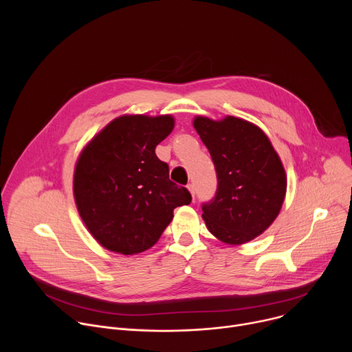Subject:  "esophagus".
<instances>
[{"mask_svg": "<svg viewBox=\"0 0 352 352\" xmlns=\"http://www.w3.org/2000/svg\"><path fill=\"white\" fill-rule=\"evenodd\" d=\"M188 190H189V192H190V195H192V197H193V199H195V186H193V185H192V184H189V185H188Z\"/></svg>", "mask_w": 352, "mask_h": 352, "instance_id": "1", "label": "esophagus"}]
</instances>
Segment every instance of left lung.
<instances>
[{
  "label": "left lung",
  "mask_w": 352,
  "mask_h": 352,
  "mask_svg": "<svg viewBox=\"0 0 352 352\" xmlns=\"http://www.w3.org/2000/svg\"><path fill=\"white\" fill-rule=\"evenodd\" d=\"M193 128L208 147L217 173V192L202 206L208 230L221 242L242 245L265 232L278 216L287 175L266 133L227 116H197Z\"/></svg>",
  "instance_id": "1"
}]
</instances>
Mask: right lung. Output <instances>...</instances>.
Masks as SVG:
<instances>
[{
  "label": "right lung",
  "mask_w": 352,
  "mask_h": 352,
  "mask_svg": "<svg viewBox=\"0 0 352 352\" xmlns=\"http://www.w3.org/2000/svg\"><path fill=\"white\" fill-rule=\"evenodd\" d=\"M173 116L125 114L91 138L74 171L79 216L103 248L136 255L152 248L174 217L190 204L186 188L170 181L156 146L174 129Z\"/></svg>",
  "instance_id": "obj_1"
}]
</instances>
